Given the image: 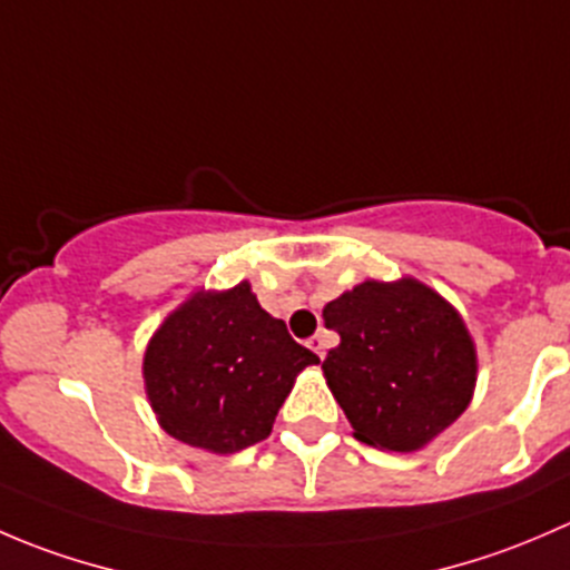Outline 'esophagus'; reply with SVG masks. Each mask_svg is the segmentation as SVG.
<instances>
[{
	"label": "esophagus",
	"mask_w": 570,
	"mask_h": 570,
	"mask_svg": "<svg viewBox=\"0 0 570 570\" xmlns=\"http://www.w3.org/2000/svg\"><path fill=\"white\" fill-rule=\"evenodd\" d=\"M306 344L314 350V353L320 355V358H325V336H322V333H314V336L308 338Z\"/></svg>",
	"instance_id": "1"
}]
</instances>
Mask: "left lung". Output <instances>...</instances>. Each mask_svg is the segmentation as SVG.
Here are the masks:
<instances>
[{
  "mask_svg": "<svg viewBox=\"0 0 570 570\" xmlns=\"http://www.w3.org/2000/svg\"><path fill=\"white\" fill-rule=\"evenodd\" d=\"M338 347L322 361L355 439L413 452L469 405L476 353L461 314L413 278L364 281L322 312Z\"/></svg>",
  "mask_w": 570,
  "mask_h": 570,
  "instance_id": "1",
  "label": "left lung"
}]
</instances>
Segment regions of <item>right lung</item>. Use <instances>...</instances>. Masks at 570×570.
Segmentation results:
<instances>
[{"label": "right lung", "instance_id": "add662e5", "mask_svg": "<svg viewBox=\"0 0 570 570\" xmlns=\"http://www.w3.org/2000/svg\"><path fill=\"white\" fill-rule=\"evenodd\" d=\"M317 361L243 281L176 308L148 344L142 377L165 433L232 455L267 439L297 372Z\"/></svg>", "mask_w": 570, "mask_h": 570}]
</instances>
